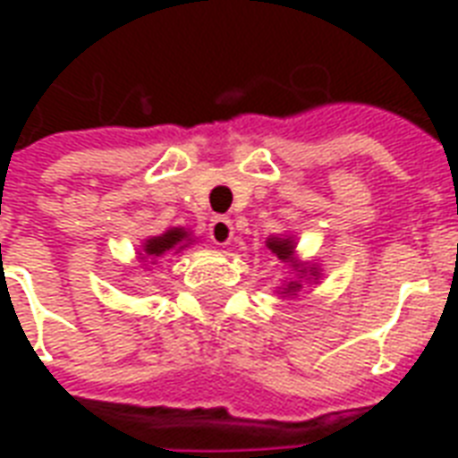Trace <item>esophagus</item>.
I'll list each match as a JSON object with an SVG mask.
<instances>
[{"label":"esophagus","mask_w":458,"mask_h":458,"mask_svg":"<svg viewBox=\"0 0 458 458\" xmlns=\"http://www.w3.org/2000/svg\"><path fill=\"white\" fill-rule=\"evenodd\" d=\"M208 240L214 244H228L233 240V223L228 216H214L208 223Z\"/></svg>","instance_id":"obj_1"}]
</instances>
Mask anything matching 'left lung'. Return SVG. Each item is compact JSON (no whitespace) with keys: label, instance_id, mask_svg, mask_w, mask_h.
<instances>
[{"label":"left lung","instance_id":"left-lung-1","mask_svg":"<svg viewBox=\"0 0 458 458\" xmlns=\"http://www.w3.org/2000/svg\"><path fill=\"white\" fill-rule=\"evenodd\" d=\"M268 250H271L278 259H287V257H290V251H293V242H290V240H280V237H273V240H268ZM290 285H297V283H290ZM297 287H300V285H297ZM287 290H293V287H287Z\"/></svg>","mask_w":458,"mask_h":458}]
</instances>
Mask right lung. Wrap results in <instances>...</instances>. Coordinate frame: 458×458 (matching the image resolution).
<instances>
[{
	"label": "right lung",
	"instance_id": "1",
	"mask_svg": "<svg viewBox=\"0 0 458 458\" xmlns=\"http://www.w3.org/2000/svg\"><path fill=\"white\" fill-rule=\"evenodd\" d=\"M182 240H187L185 230L173 228V230H168V233H164V235L147 240L145 254L149 259H157V257H161V254H165V251L175 250L178 243H182ZM183 247H185V244H183ZM178 250H182V248H178Z\"/></svg>",
	"mask_w": 458,
	"mask_h": 458
}]
</instances>
